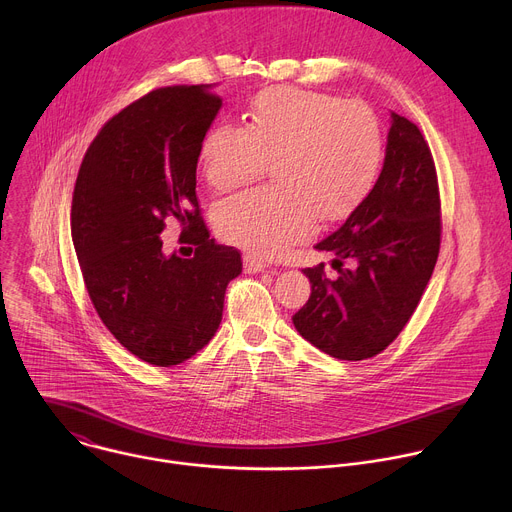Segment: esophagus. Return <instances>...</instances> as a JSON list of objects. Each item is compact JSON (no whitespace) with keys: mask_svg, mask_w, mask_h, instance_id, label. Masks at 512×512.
Returning a JSON list of instances; mask_svg holds the SVG:
<instances>
[{"mask_svg":"<svg viewBox=\"0 0 512 512\" xmlns=\"http://www.w3.org/2000/svg\"><path fill=\"white\" fill-rule=\"evenodd\" d=\"M243 267L247 273H257V271H263L267 267V263L255 255H245L243 257Z\"/></svg>","mask_w":512,"mask_h":512,"instance_id":"1","label":"esophagus"}]
</instances>
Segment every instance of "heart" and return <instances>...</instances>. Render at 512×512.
<instances>
[{
    "mask_svg": "<svg viewBox=\"0 0 512 512\" xmlns=\"http://www.w3.org/2000/svg\"><path fill=\"white\" fill-rule=\"evenodd\" d=\"M383 160V127L367 103L296 87L263 89L245 127L212 125L198 152L216 192L257 180L271 162L273 184L214 210L221 237L263 259L308 239L318 218L330 223L350 214L373 190Z\"/></svg>",
    "mask_w": 512,
    "mask_h": 512,
    "instance_id": "heart-1",
    "label": "heart"
}]
</instances>
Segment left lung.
Here are the masks:
<instances>
[{
  "label": "left lung",
  "instance_id": "left-lung-1",
  "mask_svg": "<svg viewBox=\"0 0 512 512\" xmlns=\"http://www.w3.org/2000/svg\"><path fill=\"white\" fill-rule=\"evenodd\" d=\"M442 243V200L419 127L393 113L381 176L346 223L316 245L334 255L306 267L310 300L294 314L298 332L338 360L381 354L411 320Z\"/></svg>",
  "mask_w": 512,
  "mask_h": 512
}]
</instances>
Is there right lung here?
I'll list each match as a JSON object with an SVG mask.
<instances>
[{"label": "right lung", "instance_id": "1", "mask_svg": "<svg viewBox=\"0 0 512 512\" xmlns=\"http://www.w3.org/2000/svg\"><path fill=\"white\" fill-rule=\"evenodd\" d=\"M223 101L208 85L154 89L95 135L72 192L70 231L89 298L137 358L174 367L202 350L223 320L241 269L235 247L210 239L196 196L200 141ZM178 222L195 255L163 253Z\"/></svg>", "mask_w": 512, "mask_h": 512}]
</instances>
